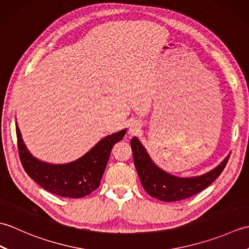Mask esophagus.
Masks as SVG:
<instances>
[{
	"label": "esophagus",
	"mask_w": 249,
	"mask_h": 249,
	"mask_svg": "<svg viewBox=\"0 0 249 249\" xmlns=\"http://www.w3.org/2000/svg\"><path fill=\"white\" fill-rule=\"evenodd\" d=\"M140 128H141V125H140L139 122H134V123L130 125L129 134H130V135H136L137 133H138Z\"/></svg>",
	"instance_id": "obj_1"
}]
</instances>
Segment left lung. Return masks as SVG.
<instances>
[{"label": "left lung", "mask_w": 249, "mask_h": 249, "mask_svg": "<svg viewBox=\"0 0 249 249\" xmlns=\"http://www.w3.org/2000/svg\"><path fill=\"white\" fill-rule=\"evenodd\" d=\"M130 144L134 155V163L142 186L151 197L165 201V202L187 199L202 192L220 176L229 160L228 156L218 167L203 176L181 178L170 176L169 173L157 168L152 162L151 158L138 139H131Z\"/></svg>", "instance_id": "left-lung-1"}]
</instances>
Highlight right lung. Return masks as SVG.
Returning <instances> with one entry per match:
<instances>
[{"mask_svg": "<svg viewBox=\"0 0 249 249\" xmlns=\"http://www.w3.org/2000/svg\"><path fill=\"white\" fill-rule=\"evenodd\" d=\"M126 130L106 137L86 155L67 165H50L32 156L26 150L18 126L16 127L19 158L24 171L39 186L65 198H82L99 186L115 143L123 139Z\"/></svg>", "mask_w": 249, "mask_h": 249, "instance_id": "1", "label": "right lung"}]
</instances>
